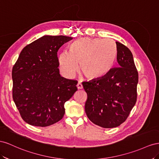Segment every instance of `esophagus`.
Returning <instances> with one entry per match:
<instances>
[{"label": "esophagus", "mask_w": 159, "mask_h": 159, "mask_svg": "<svg viewBox=\"0 0 159 159\" xmlns=\"http://www.w3.org/2000/svg\"><path fill=\"white\" fill-rule=\"evenodd\" d=\"M76 87L78 89H83V88L82 84H81L80 83H78V84H77V85H76Z\"/></svg>", "instance_id": "34e87169"}]
</instances>
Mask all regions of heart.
Wrapping results in <instances>:
<instances>
[{
  "mask_svg": "<svg viewBox=\"0 0 159 159\" xmlns=\"http://www.w3.org/2000/svg\"><path fill=\"white\" fill-rule=\"evenodd\" d=\"M117 55L115 43L108 39L83 37L76 40L69 52H61L58 57L62 73L72 78L79 69L89 80H97L107 75L115 64Z\"/></svg>",
  "mask_w": 159,
  "mask_h": 159,
  "instance_id": "heart-1",
  "label": "heart"
}]
</instances>
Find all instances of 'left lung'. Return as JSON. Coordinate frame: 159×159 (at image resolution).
Masks as SVG:
<instances>
[{"mask_svg":"<svg viewBox=\"0 0 159 159\" xmlns=\"http://www.w3.org/2000/svg\"><path fill=\"white\" fill-rule=\"evenodd\" d=\"M118 67L97 80L83 82L87 93L85 112L89 120L102 128H114L127 119L137 102L139 75L132 52L116 42Z\"/></svg>","mask_w":159,"mask_h":159,"instance_id":"left-lung-1","label":"left lung"}]
</instances>
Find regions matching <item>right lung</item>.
Here are the masks:
<instances>
[{"mask_svg":"<svg viewBox=\"0 0 159 159\" xmlns=\"http://www.w3.org/2000/svg\"><path fill=\"white\" fill-rule=\"evenodd\" d=\"M45 35L26 45L13 66L12 98L26 123L48 126L62 119L66 101L77 90V80L59 73L57 52L72 40Z\"/></svg>","mask_w":159,"mask_h":159,"instance_id":"add662e5","label":"right lung"}]
</instances>
